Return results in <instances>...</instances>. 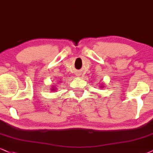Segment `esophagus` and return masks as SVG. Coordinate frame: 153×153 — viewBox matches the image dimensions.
I'll return each mask as SVG.
<instances>
[{"label": "esophagus", "instance_id": "1", "mask_svg": "<svg viewBox=\"0 0 153 153\" xmlns=\"http://www.w3.org/2000/svg\"><path fill=\"white\" fill-rule=\"evenodd\" d=\"M78 75H79V76H80V73H78Z\"/></svg>", "mask_w": 153, "mask_h": 153}]
</instances>
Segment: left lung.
<instances>
[{
    "label": "left lung",
    "mask_w": 153,
    "mask_h": 153,
    "mask_svg": "<svg viewBox=\"0 0 153 153\" xmlns=\"http://www.w3.org/2000/svg\"><path fill=\"white\" fill-rule=\"evenodd\" d=\"M100 87H102V86H100Z\"/></svg>",
    "instance_id": "1"
}]
</instances>
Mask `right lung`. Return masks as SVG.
<instances>
[{"label":"right lung","instance_id":"add662e5","mask_svg":"<svg viewBox=\"0 0 153 153\" xmlns=\"http://www.w3.org/2000/svg\"><path fill=\"white\" fill-rule=\"evenodd\" d=\"M53 88H52V89H51V91H56V88H55V86H53Z\"/></svg>","mask_w":153,"mask_h":153}]
</instances>
